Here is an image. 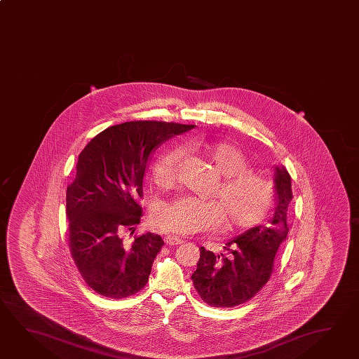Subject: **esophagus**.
I'll list each match as a JSON object with an SVG mask.
<instances>
[{
	"mask_svg": "<svg viewBox=\"0 0 359 359\" xmlns=\"http://www.w3.org/2000/svg\"><path fill=\"white\" fill-rule=\"evenodd\" d=\"M164 242L167 246H177V245L182 243L183 239L176 237V236H167V237H164Z\"/></svg>",
	"mask_w": 359,
	"mask_h": 359,
	"instance_id": "obj_1",
	"label": "esophagus"
}]
</instances>
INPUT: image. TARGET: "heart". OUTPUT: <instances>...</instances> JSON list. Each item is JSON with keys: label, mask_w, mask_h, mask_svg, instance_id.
Masks as SVG:
<instances>
[{"label": "heart", "mask_w": 359, "mask_h": 359, "mask_svg": "<svg viewBox=\"0 0 359 359\" xmlns=\"http://www.w3.org/2000/svg\"><path fill=\"white\" fill-rule=\"evenodd\" d=\"M205 156L219 176L223 177L214 191L217 200L198 201L190 197L178 198L155 212V223L164 232L172 234L215 229L224 224L242 231L260 220L274 198V183L266 177L250 170L246 155L229 144H217L205 150ZM183 153L169 150L158 156L151 167V181L162 191L176 186Z\"/></svg>", "instance_id": "b5f03b06"}]
</instances>
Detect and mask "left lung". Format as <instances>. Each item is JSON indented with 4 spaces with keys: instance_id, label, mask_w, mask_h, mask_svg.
I'll use <instances>...</instances> for the list:
<instances>
[{
    "instance_id": "left-lung-1",
    "label": "left lung",
    "mask_w": 359,
    "mask_h": 359,
    "mask_svg": "<svg viewBox=\"0 0 359 359\" xmlns=\"http://www.w3.org/2000/svg\"><path fill=\"white\" fill-rule=\"evenodd\" d=\"M275 190L276 208L269 224L255 226L229 241L225 253L200 248V260L191 279L206 304L218 309L243 304L270 279L275 255L289 232L287 215L293 194L287 169L276 168Z\"/></svg>"
}]
</instances>
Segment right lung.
I'll return each instance as SVG.
<instances>
[{
    "mask_svg": "<svg viewBox=\"0 0 359 359\" xmlns=\"http://www.w3.org/2000/svg\"><path fill=\"white\" fill-rule=\"evenodd\" d=\"M194 128L163 121H131L93 137L79 155L66 191L69 248L95 293L121 299L140 292L162 250L158 234H134L140 223L142 178L149 154L163 141Z\"/></svg>",
    "mask_w": 359,
    "mask_h": 359,
    "instance_id": "obj_1",
    "label": "right lung"
}]
</instances>
